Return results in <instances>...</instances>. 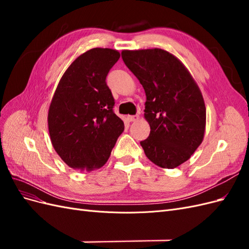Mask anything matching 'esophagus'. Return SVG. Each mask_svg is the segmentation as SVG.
I'll return each instance as SVG.
<instances>
[{"label": "esophagus", "mask_w": 249, "mask_h": 249, "mask_svg": "<svg viewBox=\"0 0 249 249\" xmlns=\"http://www.w3.org/2000/svg\"><path fill=\"white\" fill-rule=\"evenodd\" d=\"M138 118H139L138 115H129V116H126L127 122H136V120H138Z\"/></svg>", "instance_id": "1"}]
</instances>
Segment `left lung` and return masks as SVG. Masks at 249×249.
Segmentation results:
<instances>
[{
    "label": "left lung",
    "instance_id": "left-lung-1",
    "mask_svg": "<svg viewBox=\"0 0 249 249\" xmlns=\"http://www.w3.org/2000/svg\"><path fill=\"white\" fill-rule=\"evenodd\" d=\"M124 64L144 88L149 136L140 142L157 166L172 169L186 162L205 137L206 106L187 67L162 49L124 50Z\"/></svg>",
    "mask_w": 249,
    "mask_h": 249
}]
</instances>
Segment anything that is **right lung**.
Instances as JSON below:
<instances>
[{"mask_svg":"<svg viewBox=\"0 0 249 249\" xmlns=\"http://www.w3.org/2000/svg\"><path fill=\"white\" fill-rule=\"evenodd\" d=\"M120 57L112 49L83 53L60 79L48 113L51 141L70 167L92 171L106 164L124 124L114 112L106 77Z\"/></svg>","mask_w":249,"mask_h":249,"instance_id":"add662e5","label":"right lung"}]
</instances>
